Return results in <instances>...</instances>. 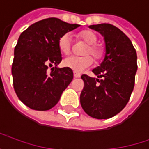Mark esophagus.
<instances>
[{
  "instance_id": "esophagus-1",
  "label": "esophagus",
  "mask_w": 149,
  "mask_h": 149,
  "mask_svg": "<svg viewBox=\"0 0 149 149\" xmlns=\"http://www.w3.org/2000/svg\"><path fill=\"white\" fill-rule=\"evenodd\" d=\"M74 76L75 78H79L81 76V74L80 73H77V72H74Z\"/></svg>"
}]
</instances>
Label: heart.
<instances>
[{"label":"heart","mask_w":149,"mask_h":149,"mask_svg":"<svg viewBox=\"0 0 149 149\" xmlns=\"http://www.w3.org/2000/svg\"><path fill=\"white\" fill-rule=\"evenodd\" d=\"M76 38L88 44V47H86L83 52V54L87 55V56L68 57L63 61V65L66 68H70L74 72L81 73L82 71H84L86 68H89L93 64V59L90 56H88V55H92L93 58L97 61H100L104 58L105 52L102 46L97 45L98 38L95 32L88 30H84L78 32ZM58 47L60 52L64 55H68L71 53L72 40L68 34H64L59 38Z\"/></svg>","instance_id":"heart-1"}]
</instances>
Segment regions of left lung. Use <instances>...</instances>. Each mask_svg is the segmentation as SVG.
<instances>
[{
	"label": "left lung",
	"instance_id": "left-lung-1",
	"mask_svg": "<svg viewBox=\"0 0 149 149\" xmlns=\"http://www.w3.org/2000/svg\"><path fill=\"white\" fill-rule=\"evenodd\" d=\"M89 28L104 38L105 55L100 66L92 70L97 78L81 75L84 87L80 101L88 116L106 119L120 112L130 99L138 68L137 54L131 40L116 26L100 24Z\"/></svg>",
	"mask_w": 149,
	"mask_h": 149
}]
</instances>
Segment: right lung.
<instances>
[{
    "label": "right lung",
    "mask_w": 149,
    "mask_h": 149,
    "mask_svg": "<svg viewBox=\"0 0 149 149\" xmlns=\"http://www.w3.org/2000/svg\"><path fill=\"white\" fill-rule=\"evenodd\" d=\"M79 26L51 17L31 24L21 33L15 47L11 72L16 95L29 108L52 109L72 81V69L57 67L62 60L58 41ZM49 66L54 67L51 72L47 71Z\"/></svg>",
    "instance_id": "right-lung-1"
}]
</instances>
